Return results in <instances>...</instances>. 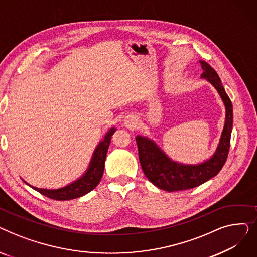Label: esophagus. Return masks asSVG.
I'll list each match as a JSON object with an SVG mask.
<instances>
[{
  "instance_id": "obj_1",
  "label": "esophagus",
  "mask_w": 257,
  "mask_h": 257,
  "mask_svg": "<svg viewBox=\"0 0 257 257\" xmlns=\"http://www.w3.org/2000/svg\"><path fill=\"white\" fill-rule=\"evenodd\" d=\"M125 126L129 129H136L138 126V119L133 116H127L125 119Z\"/></svg>"
}]
</instances>
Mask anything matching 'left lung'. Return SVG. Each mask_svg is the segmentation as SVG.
<instances>
[{"mask_svg": "<svg viewBox=\"0 0 257 257\" xmlns=\"http://www.w3.org/2000/svg\"><path fill=\"white\" fill-rule=\"evenodd\" d=\"M202 78L207 79L220 93L226 106V123L217 152L212 158L198 166H184L174 163L152 142L143 137H137L139 158L146 177L160 190L177 192L197 187L214 177L224 167L230 148V138L233 123L232 103L226 93L221 79L212 67L205 61H200Z\"/></svg>", "mask_w": 257, "mask_h": 257, "instance_id": "1", "label": "left lung"}]
</instances>
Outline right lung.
Returning a JSON list of instances; mask_svg holds the SVG:
<instances>
[{
  "instance_id": "right-lung-1",
  "label": "right lung",
  "mask_w": 257,
  "mask_h": 257,
  "mask_svg": "<svg viewBox=\"0 0 257 257\" xmlns=\"http://www.w3.org/2000/svg\"><path fill=\"white\" fill-rule=\"evenodd\" d=\"M115 129L111 128L109 132L106 134L104 141H102L99 144L96 151L93 153V157L87 172L83 175V177H81L77 181L62 188H59V190H44V188H37L29 185L28 183L27 184L42 195L58 201L71 200L86 195L87 193L92 191L101 181L105 167L106 154L108 151V148H109L111 137Z\"/></svg>"
}]
</instances>
